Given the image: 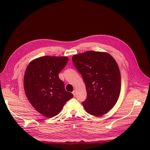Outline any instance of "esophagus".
Returning <instances> with one entry per match:
<instances>
[{"label":"esophagus","mask_w":150,"mask_h":150,"mask_svg":"<svg viewBox=\"0 0 150 150\" xmlns=\"http://www.w3.org/2000/svg\"><path fill=\"white\" fill-rule=\"evenodd\" d=\"M72 93H73V96H76V91H73V92H72Z\"/></svg>","instance_id":"obj_1"}]
</instances>
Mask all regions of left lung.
Here are the masks:
<instances>
[{
    "label": "left lung",
    "mask_w": 150,
    "mask_h": 150,
    "mask_svg": "<svg viewBox=\"0 0 150 150\" xmlns=\"http://www.w3.org/2000/svg\"><path fill=\"white\" fill-rule=\"evenodd\" d=\"M72 59L85 83L87 97L83 106L86 112L98 117L108 112L117 103L121 89L115 59L108 53L95 51L74 55Z\"/></svg>",
    "instance_id": "1"
}]
</instances>
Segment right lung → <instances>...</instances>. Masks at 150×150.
I'll return each mask as SVG.
<instances>
[{
    "mask_svg": "<svg viewBox=\"0 0 150 150\" xmlns=\"http://www.w3.org/2000/svg\"><path fill=\"white\" fill-rule=\"evenodd\" d=\"M69 60L66 56H43L30 62L24 73V88L28 100L43 116L52 118L59 114L73 97L65 89L59 72Z\"/></svg>",
    "mask_w": 150,
    "mask_h": 150,
    "instance_id": "right-lung-1",
    "label": "right lung"
}]
</instances>
